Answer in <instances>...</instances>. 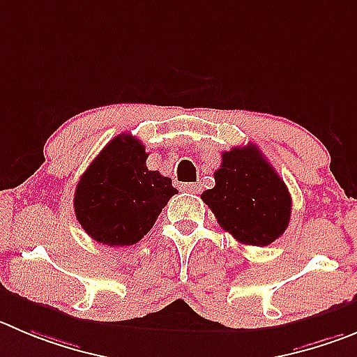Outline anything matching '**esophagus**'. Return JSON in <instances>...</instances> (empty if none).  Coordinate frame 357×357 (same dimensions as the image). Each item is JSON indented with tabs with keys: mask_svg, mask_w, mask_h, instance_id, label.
<instances>
[{
	"mask_svg": "<svg viewBox=\"0 0 357 357\" xmlns=\"http://www.w3.org/2000/svg\"><path fill=\"white\" fill-rule=\"evenodd\" d=\"M181 190H185L188 194H199L201 192V185L199 183H186V185H181Z\"/></svg>",
	"mask_w": 357,
	"mask_h": 357,
	"instance_id": "obj_1",
	"label": "esophagus"
}]
</instances>
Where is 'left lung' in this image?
Here are the masks:
<instances>
[{"label":"left lung","mask_w":357,"mask_h":357,"mask_svg":"<svg viewBox=\"0 0 357 357\" xmlns=\"http://www.w3.org/2000/svg\"><path fill=\"white\" fill-rule=\"evenodd\" d=\"M201 197L220 227L243 245H269L284 234L291 220L287 186L255 144L222 153L215 186Z\"/></svg>","instance_id":"obj_1"}]
</instances>
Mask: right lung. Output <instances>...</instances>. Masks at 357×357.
<instances>
[{
    "instance_id": "add662e5",
    "label": "right lung",
    "mask_w": 357,
    "mask_h": 357,
    "mask_svg": "<svg viewBox=\"0 0 357 357\" xmlns=\"http://www.w3.org/2000/svg\"><path fill=\"white\" fill-rule=\"evenodd\" d=\"M148 153L137 137L112 139L81 176L73 208L95 241L128 246L141 241L178 190L171 178L146 167Z\"/></svg>"
}]
</instances>
